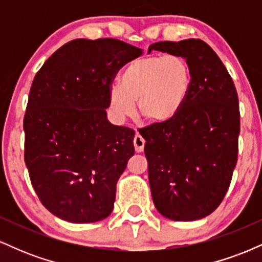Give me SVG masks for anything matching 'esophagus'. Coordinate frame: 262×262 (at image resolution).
<instances>
[{
    "mask_svg": "<svg viewBox=\"0 0 262 262\" xmlns=\"http://www.w3.org/2000/svg\"><path fill=\"white\" fill-rule=\"evenodd\" d=\"M134 148H135V151L137 152H141L144 150V144H145V140H144V138L141 137L139 133L135 134L134 137Z\"/></svg>",
    "mask_w": 262,
    "mask_h": 262,
    "instance_id": "obj_1",
    "label": "esophagus"
}]
</instances>
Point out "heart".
Segmentation results:
<instances>
[{
  "instance_id": "obj_1",
  "label": "heart",
  "mask_w": 262,
  "mask_h": 262,
  "mask_svg": "<svg viewBox=\"0 0 262 262\" xmlns=\"http://www.w3.org/2000/svg\"><path fill=\"white\" fill-rule=\"evenodd\" d=\"M192 85L187 59L179 54L141 56L130 61L121 75V85L110 89V107L119 118L135 111L143 119L162 123L181 111Z\"/></svg>"
}]
</instances>
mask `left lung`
I'll list each match as a JSON object with an SVG mask.
<instances>
[{
    "label": "left lung",
    "mask_w": 262,
    "mask_h": 262,
    "mask_svg": "<svg viewBox=\"0 0 262 262\" xmlns=\"http://www.w3.org/2000/svg\"><path fill=\"white\" fill-rule=\"evenodd\" d=\"M151 50L185 56L192 71L181 111L139 129L151 197L165 218L197 221L214 212L229 188L240 133L237 93L222 60L201 39L158 41Z\"/></svg>",
    "instance_id": "left-lung-1"
}]
</instances>
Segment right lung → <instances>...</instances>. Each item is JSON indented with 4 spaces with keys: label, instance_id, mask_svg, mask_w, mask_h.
<instances>
[{
    "label": "right lung",
    "instance_id": "right-lung-1",
    "mask_svg": "<svg viewBox=\"0 0 262 262\" xmlns=\"http://www.w3.org/2000/svg\"><path fill=\"white\" fill-rule=\"evenodd\" d=\"M141 53L118 39H74L33 80L25 161L40 202L60 219L93 223L112 213L135 132L108 121V96L119 69Z\"/></svg>",
    "mask_w": 262,
    "mask_h": 262
}]
</instances>
